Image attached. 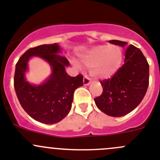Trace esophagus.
<instances>
[{
    "label": "esophagus",
    "mask_w": 160,
    "mask_h": 160,
    "mask_svg": "<svg viewBox=\"0 0 160 160\" xmlns=\"http://www.w3.org/2000/svg\"><path fill=\"white\" fill-rule=\"evenodd\" d=\"M83 85L87 86V85H89L91 83V80H90V78L88 77V76H84V77H83Z\"/></svg>",
    "instance_id": "obj_1"
}]
</instances>
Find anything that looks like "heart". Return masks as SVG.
Here are the masks:
<instances>
[{
    "instance_id": "heart-1",
    "label": "heart",
    "mask_w": 160,
    "mask_h": 160,
    "mask_svg": "<svg viewBox=\"0 0 160 160\" xmlns=\"http://www.w3.org/2000/svg\"><path fill=\"white\" fill-rule=\"evenodd\" d=\"M81 62L92 67V75L96 78L110 77L120 67L122 60L121 49L115 45H99L80 57Z\"/></svg>"
}]
</instances>
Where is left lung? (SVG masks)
Returning a JSON list of instances; mask_svg holds the SVG:
<instances>
[{
	"label": "left lung",
	"instance_id": "obj_1",
	"mask_svg": "<svg viewBox=\"0 0 160 160\" xmlns=\"http://www.w3.org/2000/svg\"><path fill=\"white\" fill-rule=\"evenodd\" d=\"M109 42L124 46L127 42L110 40ZM102 93L95 98L101 111L112 117H122L134 110L144 98L149 83V65L140 49L127 47L125 62L110 79L101 80Z\"/></svg>",
	"mask_w": 160,
	"mask_h": 160
}]
</instances>
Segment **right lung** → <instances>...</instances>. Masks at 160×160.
<instances>
[{
    "mask_svg": "<svg viewBox=\"0 0 160 160\" xmlns=\"http://www.w3.org/2000/svg\"><path fill=\"white\" fill-rule=\"evenodd\" d=\"M57 43L41 45L27 50L16 65L14 88L19 102L33 119L45 124L58 123L69 113L73 94L83 85V76L72 77L65 71L69 65ZM31 56H39L52 68V76L40 85H32L25 80L27 62Z\"/></svg>",
    "mask_w": 160,
    "mask_h": 160,
    "instance_id": "obj_1",
    "label": "right lung"
}]
</instances>
